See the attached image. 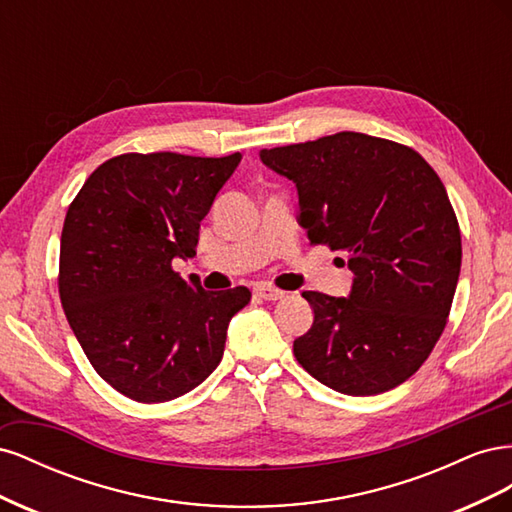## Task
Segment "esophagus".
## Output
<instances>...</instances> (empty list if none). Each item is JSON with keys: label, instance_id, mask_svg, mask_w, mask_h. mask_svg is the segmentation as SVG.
Returning <instances> with one entry per match:
<instances>
[{"label": "esophagus", "instance_id": "34e87169", "mask_svg": "<svg viewBox=\"0 0 512 512\" xmlns=\"http://www.w3.org/2000/svg\"><path fill=\"white\" fill-rule=\"evenodd\" d=\"M256 294H258L260 299H265V301H277V299H282L286 292L280 290V288H273L269 284H262V286L256 288Z\"/></svg>", "mask_w": 512, "mask_h": 512}]
</instances>
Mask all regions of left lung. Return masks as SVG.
Listing matches in <instances>:
<instances>
[{
    "instance_id": "obj_1",
    "label": "left lung",
    "mask_w": 512,
    "mask_h": 512,
    "mask_svg": "<svg viewBox=\"0 0 512 512\" xmlns=\"http://www.w3.org/2000/svg\"><path fill=\"white\" fill-rule=\"evenodd\" d=\"M260 160L297 183L309 243L346 252L354 273L350 299L303 292L314 324L294 356L337 393L395 389L451 314L461 232L444 183L412 147L361 132L262 149Z\"/></svg>"
}]
</instances>
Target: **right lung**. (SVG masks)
<instances>
[{
  "label": "right lung",
  "instance_id": "add662e5",
  "mask_svg": "<svg viewBox=\"0 0 512 512\" xmlns=\"http://www.w3.org/2000/svg\"><path fill=\"white\" fill-rule=\"evenodd\" d=\"M239 162L241 153H121L70 203L59 299L89 363L121 395L181 397L222 361L228 322L252 292H207L196 277L181 280L173 260L196 254L200 220Z\"/></svg>",
  "mask_w": 512,
  "mask_h": 512
}]
</instances>
